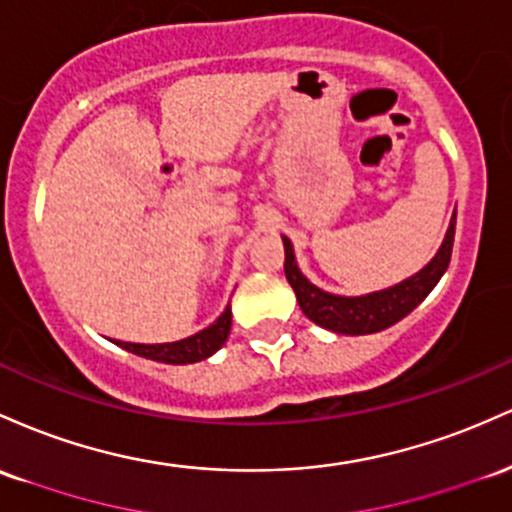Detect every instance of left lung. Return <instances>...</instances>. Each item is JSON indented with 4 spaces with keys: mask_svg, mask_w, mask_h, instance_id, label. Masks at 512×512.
I'll return each instance as SVG.
<instances>
[{
    "mask_svg": "<svg viewBox=\"0 0 512 512\" xmlns=\"http://www.w3.org/2000/svg\"><path fill=\"white\" fill-rule=\"evenodd\" d=\"M455 222L457 212L452 215L450 227H447L445 239L438 254L426 268H421L411 278L401 280L399 285L387 287V290L370 292V295L360 297H341L324 292L321 287L312 285L304 278L300 268H297L295 251H292L290 239L283 237L285 244V278L295 290L297 302L304 317L312 319L321 329H329L333 333H346V336H365V333H377L389 329L411 314L428 297V292L438 285L442 273L450 266L452 244H455Z\"/></svg>",
    "mask_w": 512,
    "mask_h": 512,
    "instance_id": "obj_1",
    "label": "left lung"
}]
</instances>
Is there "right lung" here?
Here are the masks:
<instances>
[{
    "mask_svg": "<svg viewBox=\"0 0 512 512\" xmlns=\"http://www.w3.org/2000/svg\"><path fill=\"white\" fill-rule=\"evenodd\" d=\"M229 329H232V309L227 307L225 312L217 317L215 324H210L208 329L193 333V336L183 338V341L157 343V346L118 341V346L130 350V353H135V355H142V358L157 360V363L188 365V363H198V360L210 358L212 353H217V350L225 346Z\"/></svg>",
    "mask_w": 512,
    "mask_h": 512,
    "instance_id": "obj_1",
    "label": "right lung"
}]
</instances>
